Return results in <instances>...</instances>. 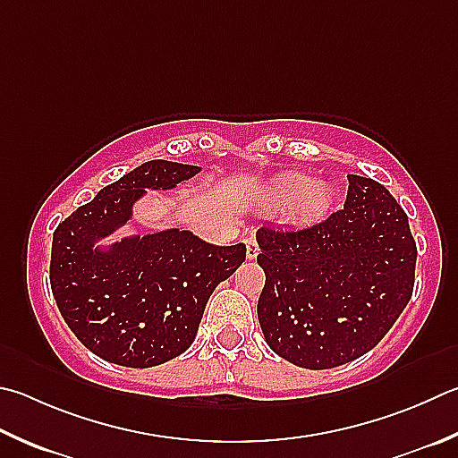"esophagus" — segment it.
Returning a JSON list of instances; mask_svg holds the SVG:
<instances>
[{
	"label": "esophagus",
	"mask_w": 458,
	"mask_h": 458,
	"mask_svg": "<svg viewBox=\"0 0 458 458\" xmlns=\"http://www.w3.org/2000/svg\"><path fill=\"white\" fill-rule=\"evenodd\" d=\"M244 244H246V256H248V260H254V258L258 256V252H260V246H258V240H256L254 236H250V238L244 240Z\"/></svg>",
	"instance_id": "obj_1"
}]
</instances>
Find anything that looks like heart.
Masks as SVG:
<instances>
[{"label": "heart", "instance_id": "b5f03b06", "mask_svg": "<svg viewBox=\"0 0 458 458\" xmlns=\"http://www.w3.org/2000/svg\"><path fill=\"white\" fill-rule=\"evenodd\" d=\"M270 200L276 206H290L294 220L312 222L327 214L332 192L324 184H310V180L301 174H290L272 186Z\"/></svg>", "mask_w": 458, "mask_h": 458}]
</instances>
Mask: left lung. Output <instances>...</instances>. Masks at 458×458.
I'll list each match as a JSON object with an SVG mask.
<instances>
[{
	"instance_id": "8db88e82",
	"label": "left lung",
	"mask_w": 458,
	"mask_h": 458,
	"mask_svg": "<svg viewBox=\"0 0 458 458\" xmlns=\"http://www.w3.org/2000/svg\"><path fill=\"white\" fill-rule=\"evenodd\" d=\"M258 320L274 352L324 370L372 351L409 304L417 242L388 190L351 174L344 208L304 228L262 226Z\"/></svg>"
}]
</instances>
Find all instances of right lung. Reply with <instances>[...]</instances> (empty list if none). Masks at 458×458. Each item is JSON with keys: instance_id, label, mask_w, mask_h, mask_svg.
I'll use <instances>...</instances> for the list:
<instances>
[{"instance_id": "right-lung-1", "label": "right lung", "mask_w": 458, "mask_h": 458, "mask_svg": "<svg viewBox=\"0 0 458 458\" xmlns=\"http://www.w3.org/2000/svg\"><path fill=\"white\" fill-rule=\"evenodd\" d=\"M198 172V165L146 162L57 224L49 284L65 324L99 359L131 369L176 359L194 343L214 288L244 262V244L212 246L186 230L94 250L98 238L130 220L146 188H174Z\"/></svg>"}]
</instances>
